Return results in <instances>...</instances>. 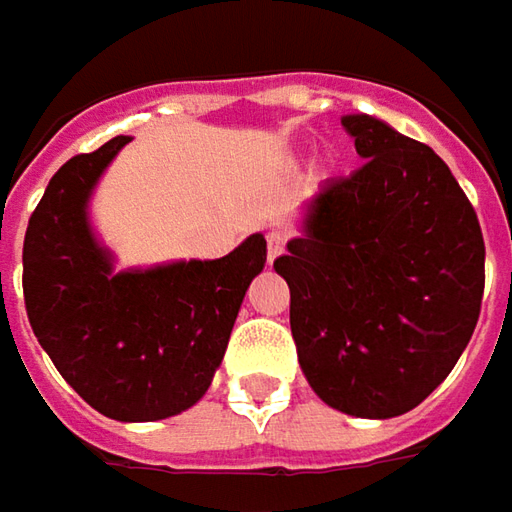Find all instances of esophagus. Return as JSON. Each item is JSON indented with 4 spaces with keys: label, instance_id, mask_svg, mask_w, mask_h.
Listing matches in <instances>:
<instances>
[{
    "label": "esophagus",
    "instance_id": "esophagus-1",
    "mask_svg": "<svg viewBox=\"0 0 512 512\" xmlns=\"http://www.w3.org/2000/svg\"><path fill=\"white\" fill-rule=\"evenodd\" d=\"M283 243H286V237H283V232H278V229H272V232L266 234V246H269V263H275L280 255H283Z\"/></svg>",
    "mask_w": 512,
    "mask_h": 512
}]
</instances>
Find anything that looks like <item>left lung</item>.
Listing matches in <instances>:
<instances>
[{"instance_id": "1", "label": "left lung", "mask_w": 512, "mask_h": 512, "mask_svg": "<svg viewBox=\"0 0 512 512\" xmlns=\"http://www.w3.org/2000/svg\"><path fill=\"white\" fill-rule=\"evenodd\" d=\"M364 166L326 180L275 272L298 361L323 404L355 418L418 407L470 344L484 237L447 163L369 114H346Z\"/></svg>"}]
</instances>
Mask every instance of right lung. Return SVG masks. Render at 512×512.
<instances>
[{
  "label": "right lung",
  "mask_w": 512,
  "mask_h": 512,
  "mask_svg": "<svg viewBox=\"0 0 512 512\" xmlns=\"http://www.w3.org/2000/svg\"><path fill=\"white\" fill-rule=\"evenodd\" d=\"M131 137H114L56 171L22 249L25 309L59 375L114 421H160L194 407L232 335L266 237L249 234L217 260L117 269L88 203Z\"/></svg>",
  "instance_id": "1"
}]
</instances>
